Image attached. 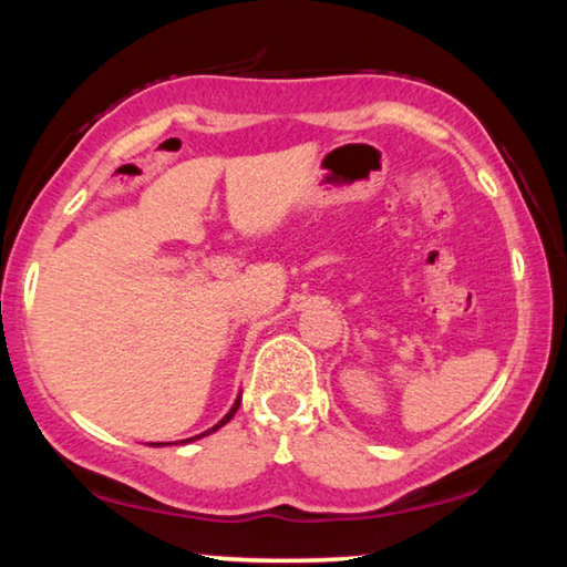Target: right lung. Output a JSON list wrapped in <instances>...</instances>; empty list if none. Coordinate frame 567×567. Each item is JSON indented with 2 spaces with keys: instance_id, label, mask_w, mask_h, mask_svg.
Wrapping results in <instances>:
<instances>
[{
  "instance_id": "add662e5",
  "label": "right lung",
  "mask_w": 567,
  "mask_h": 567,
  "mask_svg": "<svg viewBox=\"0 0 567 567\" xmlns=\"http://www.w3.org/2000/svg\"><path fill=\"white\" fill-rule=\"evenodd\" d=\"M237 408H239V400L235 402V405H233V410H229V412H227V415H225L223 420H219V422H217V425H215L213 430H207V433H203V435H209V433H215V430H219V427H223V425H225V422H229V420H233V415H235V412H237ZM203 435H197V437H203ZM197 437H189V440H197Z\"/></svg>"
}]
</instances>
